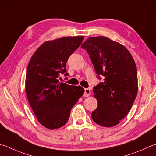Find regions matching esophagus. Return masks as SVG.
<instances>
[{
  "label": "esophagus",
  "instance_id": "34e87169",
  "mask_svg": "<svg viewBox=\"0 0 156 156\" xmlns=\"http://www.w3.org/2000/svg\"><path fill=\"white\" fill-rule=\"evenodd\" d=\"M90 94V88H84V97H87L88 96H89Z\"/></svg>",
  "mask_w": 156,
  "mask_h": 156
}]
</instances>
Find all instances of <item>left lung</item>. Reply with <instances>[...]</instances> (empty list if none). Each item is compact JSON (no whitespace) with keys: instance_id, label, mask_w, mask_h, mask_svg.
<instances>
[{"instance_id":"1","label":"left lung","mask_w":156,"mask_h":156,"mask_svg":"<svg viewBox=\"0 0 156 156\" xmlns=\"http://www.w3.org/2000/svg\"><path fill=\"white\" fill-rule=\"evenodd\" d=\"M86 49L101 82L93 87L98 102L92 119L101 126L119 124L130 110L138 90L137 70L133 58L123 45L105 36L88 38Z\"/></svg>"}]
</instances>
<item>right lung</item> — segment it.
I'll return each mask as SVG.
<instances>
[{"instance_id": "add662e5", "label": "right lung", "mask_w": 156, "mask_h": 156, "mask_svg": "<svg viewBox=\"0 0 156 156\" xmlns=\"http://www.w3.org/2000/svg\"><path fill=\"white\" fill-rule=\"evenodd\" d=\"M83 40L82 36H68L45 42L29 62L26 76L27 99L39 122L48 129L64 126L72 108L84 94L80 86L58 80L60 74L69 75L66 63Z\"/></svg>"}]
</instances>
